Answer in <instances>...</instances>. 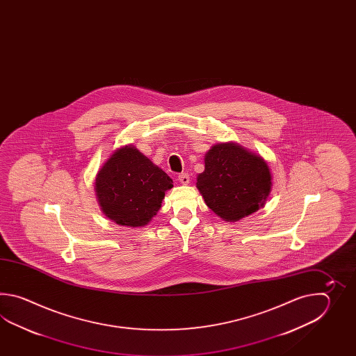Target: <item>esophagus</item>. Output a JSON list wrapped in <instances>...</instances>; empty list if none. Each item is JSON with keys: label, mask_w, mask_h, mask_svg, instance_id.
I'll return each mask as SVG.
<instances>
[{"label": "esophagus", "mask_w": 356, "mask_h": 356, "mask_svg": "<svg viewBox=\"0 0 356 356\" xmlns=\"http://www.w3.org/2000/svg\"><path fill=\"white\" fill-rule=\"evenodd\" d=\"M178 181H181V184H188L189 175L187 173H181L178 175Z\"/></svg>", "instance_id": "obj_1"}]
</instances>
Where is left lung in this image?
I'll return each instance as SVG.
<instances>
[{
    "label": "left lung",
    "instance_id": "obj_1",
    "mask_svg": "<svg viewBox=\"0 0 356 356\" xmlns=\"http://www.w3.org/2000/svg\"><path fill=\"white\" fill-rule=\"evenodd\" d=\"M270 168L259 155L235 143L212 146L197 188L204 202L225 221H238L264 207L271 192Z\"/></svg>",
    "mask_w": 356,
    "mask_h": 356
}]
</instances>
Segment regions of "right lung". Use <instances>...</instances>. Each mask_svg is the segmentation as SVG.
<instances>
[{"instance_id": "1", "label": "right lung", "mask_w": 356, "mask_h": 356, "mask_svg": "<svg viewBox=\"0 0 356 356\" xmlns=\"http://www.w3.org/2000/svg\"><path fill=\"white\" fill-rule=\"evenodd\" d=\"M172 187V178L132 145L117 149L95 178L102 211L123 227L149 224Z\"/></svg>"}]
</instances>
